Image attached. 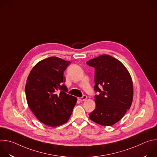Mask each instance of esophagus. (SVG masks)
<instances>
[{"label":"esophagus","instance_id":"34e87169","mask_svg":"<svg viewBox=\"0 0 157 157\" xmlns=\"http://www.w3.org/2000/svg\"><path fill=\"white\" fill-rule=\"evenodd\" d=\"M86 99H87V96H86V95H83L81 98H78V99L79 101H85Z\"/></svg>","mask_w":157,"mask_h":157}]
</instances>
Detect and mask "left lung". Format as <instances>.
I'll list each match as a JSON object with an SVG mask.
<instances>
[{
	"mask_svg": "<svg viewBox=\"0 0 157 157\" xmlns=\"http://www.w3.org/2000/svg\"><path fill=\"white\" fill-rule=\"evenodd\" d=\"M94 73L95 109L89 114L94 122L110 126L119 121L131 106L133 83L124 65L108 55H102L87 61Z\"/></svg>",
	"mask_w": 157,
	"mask_h": 157,
	"instance_id": "8db88e82",
	"label": "left lung"
}]
</instances>
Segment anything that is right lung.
Listing matches in <instances>:
<instances>
[{
  "label": "right lung",
  "instance_id": "right-lung-1",
  "mask_svg": "<svg viewBox=\"0 0 157 157\" xmlns=\"http://www.w3.org/2000/svg\"><path fill=\"white\" fill-rule=\"evenodd\" d=\"M71 63L52 56L38 62L31 70L25 85L28 105L36 118L51 127L68 121L77 98L67 94L63 73Z\"/></svg>",
  "mask_w": 157,
  "mask_h": 157
}]
</instances>
